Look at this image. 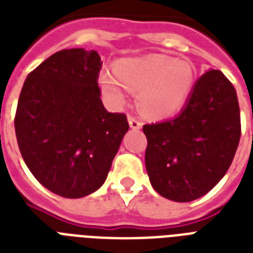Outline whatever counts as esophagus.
<instances>
[{
  "label": "esophagus",
  "mask_w": 253,
  "mask_h": 253,
  "mask_svg": "<svg viewBox=\"0 0 253 253\" xmlns=\"http://www.w3.org/2000/svg\"><path fill=\"white\" fill-rule=\"evenodd\" d=\"M128 125L132 130H139V128H142L143 123L139 121L138 118H135L132 115H128Z\"/></svg>",
  "instance_id": "34e87169"
}]
</instances>
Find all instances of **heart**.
Instances as JSON below:
<instances>
[{"instance_id": "1", "label": "heart", "mask_w": 253, "mask_h": 253, "mask_svg": "<svg viewBox=\"0 0 253 253\" xmlns=\"http://www.w3.org/2000/svg\"><path fill=\"white\" fill-rule=\"evenodd\" d=\"M115 76L103 71L99 85L114 105L127 101V91L139 93V105L152 118H166L184 106L192 91L194 71L188 61L166 55L128 57L115 63Z\"/></svg>"}]
</instances>
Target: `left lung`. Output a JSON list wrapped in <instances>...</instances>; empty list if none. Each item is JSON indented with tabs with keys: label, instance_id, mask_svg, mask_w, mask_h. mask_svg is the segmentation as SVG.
I'll return each instance as SVG.
<instances>
[{
	"label": "left lung",
	"instance_id": "8db88e82",
	"mask_svg": "<svg viewBox=\"0 0 253 253\" xmlns=\"http://www.w3.org/2000/svg\"><path fill=\"white\" fill-rule=\"evenodd\" d=\"M146 168L156 192L190 202L210 192L231 166L240 140V110L234 85L210 69L197 80L177 117L143 126Z\"/></svg>",
	"mask_w": 253,
	"mask_h": 253
}]
</instances>
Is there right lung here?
Segmentation results:
<instances>
[{
  "mask_svg": "<svg viewBox=\"0 0 253 253\" xmlns=\"http://www.w3.org/2000/svg\"><path fill=\"white\" fill-rule=\"evenodd\" d=\"M101 57L84 48L53 53L29 73L14 119L26 166L44 188L81 198L102 186L128 130L101 101Z\"/></svg>",
  "mask_w": 253,
  "mask_h": 253,
  "instance_id": "add662e5",
  "label": "right lung"
}]
</instances>
